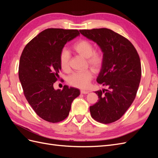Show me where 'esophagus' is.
<instances>
[{"label":"esophagus","instance_id":"esophagus-1","mask_svg":"<svg viewBox=\"0 0 158 158\" xmlns=\"http://www.w3.org/2000/svg\"><path fill=\"white\" fill-rule=\"evenodd\" d=\"M80 93L82 94H87L89 93V91H87V90H80Z\"/></svg>","mask_w":158,"mask_h":158}]
</instances>
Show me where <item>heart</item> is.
<instances>
[{"label":"heart","mask_w":158,"mask_h":158,"mask_svg":"<svg viewBox=\"0 0 158 158\" xmlns=\"http://www.w3.org/2000/svg\"><path fill=\"white\" fill-rule=\"evenodd\" d=\"M73 51L87 59L88 64L95 71H98L102 67L103 62V54L101 51H94V47L92 43L85 40L76 41L72 47ZM69 52L63 50L60 52L59 63L61 69L67 73L70 70ZM93 77V72L87 70L84 72L74 73L69 76L68 82L72 86L81 89H85L88 87L91 80Z\"/></svg>","instance_id":"b5f03b06"}]
</instances>
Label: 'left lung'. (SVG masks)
<instances>
[{
  "instance_id": "obj_1",
  "label": "left lung",
  "mask_w": 158,
  "mask_h": 158,
  "mask_svg": "<svg viewBox=\"0 0 158 158\" xmlns=\"http://www.w3.org/2000/svg\"><path fill=\"white\" fill-rule=\"evenodd\" d=\"M96 43L103 53L97 82L107 89L96 91L98 102L89 107L98 122L109 124L118 120L135 99L141 78V63L135 47L127 38L107 28L80 30Z\"/></svg>"
}]
</instances>
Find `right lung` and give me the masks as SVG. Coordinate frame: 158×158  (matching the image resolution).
<instances>
[{
	"instance_id": "obj_1",
	"label": "right lung",
	"mask_w": 158,
	"mask_h": 158,
	"mask_svg": "<svg viewBox=\"0 0 158 158\" xmlns=\"http://www.w3.org/2000/svg\"><path fill=\"white\" fill-rule=\"evenodd\" d=\"M80 35L77 30L49 28L40 33L25 47L20 56L18 76L27 101L38 116L50 123L68 117L77 88L53 84L61 69L59 56L66 43Z\"/></svg>"
}]
</instances>
